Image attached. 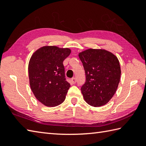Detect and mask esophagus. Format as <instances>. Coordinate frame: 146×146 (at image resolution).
<instances>
[{
    "mask_svg": "<svg viewBox=\"0 0 146 146\" xmlns=\"http://www.w3.org/2000/svg\"><path fill=\"white\" fill-rule=\"evenodd\" d=\"M76 80L75 78H73L71 79V83H72L73 84H75V83H76Z\"/></svg>",
    "mask_w": 146,
    "mask_h": 146,
    "instance_id": "1",
    "label": "esophagus"
}]
</instances>
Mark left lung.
<instances>
[{
	"mask_svg": "<svg viewBox=\"0 0 146 146\" xmlns=\"http://www.w3.org/2000/svg\"><path fill=\"white\" fill-rule=\"evenodd\" d=\"M86 75L81 88L85 101L98 107L107 104L115 93L120 82L119 61L112 52L90 48L78 54Z\"/></svg>",
	"mask_w": 146,
	"mask_h": 146,
	"instance_id": "obj_1",
	"label": "left lung"
}]
</instances>
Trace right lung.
Listing matches in <instances>:
<instances>
[{
    "mask_svg": "<svg viewBox=\"0 0 146 146\" xmlns=\"http://www.w3.org/2000/svg\"><path fill=\"white\" fill-rule=\"evenodd\" d=\"M70 53L69 48L45 46L30 58V87L37 100L46 107L58 106L65 100L70 85L65 78L63 62Z\"/></svg>",
    "mask_w": 146,
    "mask_h": 146,
    "instance_id": "add662e5",
    "label": "right lung"
}]
</instances>
